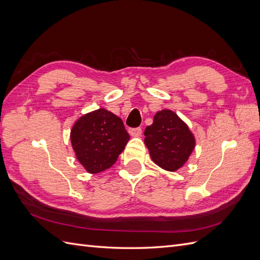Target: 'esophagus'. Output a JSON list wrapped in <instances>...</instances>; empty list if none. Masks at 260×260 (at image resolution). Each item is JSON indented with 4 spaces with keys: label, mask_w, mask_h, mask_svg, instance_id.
Segmentation results:
<instances>
[{
    "label": "esophagus",
    "mask_w": 260,
    "mask_h": 260,
    "mask_svg": "<svg viewBox=\"0 0 260 260\" xmlns=\"http://www.w3.org/2000/svg\"><path fill=\"white\" fill-rule=\"evenodd\" d=\"M129 133L131 137H140L141 133H142V129H141L140 127L131 128V129H129Z\"/></svg>",
    "instance_id": "1"
}]
</instances>
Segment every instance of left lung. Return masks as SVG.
<instances>
[{"mask_svg":"<svg viewBox=\"0 0 260 260\" xmlns=\"http://www.w3.org/2000/svg\"><path fill=\"white\" fill-rule=\"evenodd\" d=\"M144 136L153 161L168 171L182 167L195 147L194 136L186 123L169 109L154 116V121L147 125Z\"/></svg>","mask_w":260,"mask_h":260,"instance_id":"obj_1","label":"left lung"}]
</instances>
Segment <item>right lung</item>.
<instances>
[{
    "instance_id": "add662e5",
    "label": "right lung",
    "mask_w": 260,
    "mask_h": 260,
    "mask_svg": "<svg viewBox=\"0 0 260 260\" xmlns=\"http://www.w3.org/2000/svg\"><path fill=\"white\" fill-rule=\"evenodd\" d=\"M70 140L77 159L90 174L111 168L130 140L122 120L100 108L76 121Z\"/></svg>"
}]
</instances>
